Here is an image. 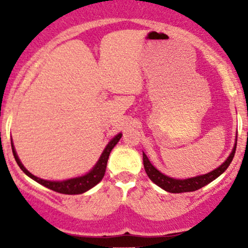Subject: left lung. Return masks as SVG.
I'll list each match as a JSON object with an SVG mask.
<instances>
[{"label": "left lung", "instance_id": "8db88e82", "mask_svg": "<svg viewBox=\"0 0 248 248\" xmlns=\"http://www.w3.org/2000/svg\"><path fill=\"white\" fill-rule=\"evenodd\" d=\"M235 148H237V143L233 147L232 153L230 154L229 157L226 158V161L221 164L220 167H218L217 169L212 170V171L205 173V175L196 176V177L186 178V179H176L171 178L169 176H166L164 173H162L156 169L155 167L150 163V161L148 160L147 155L143 153V166L144 170H146L148 177H149L156 186L162 187L163 190H166L168 192L172 193H181V192H191L196 191V190L201 189V187L205 186L206 184L211 183L212 181H215L216 178L223 173L225 170L229 168L230 164L234 157L235 154Z\"/></svg>", "mask_w": 248, "mask_h": 248}]
</instances>
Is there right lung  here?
<instances>
[{
  "mask_svg": "<svg viewBox=\"0 0 248 248\" xmlns=\"http://www.w3.org/2000/svg\"><path fill=\"white\" fill-rule=\"evenodd\" d=\"M122 134L119 133L118 135L114 136L106 146V148L102 152L99 161L96 162V164L93 167V169L91 170L90 172H87L86 175L80 176V177H76V178H71V179H66V181H46V179H42L37 176L32 175V173L28 171L25 169L22 162L19 161L18 156H17L15 147H14L13 141H11V148H13V154L14 157L18 164V167L23 170V172L25 175L29 176L30 178H32L33 181H36L37 183L42 184V186H46L47 189L53 190V191L59 192V193H64V195H79V193L86 192L87 190L92 189L93 186H96L99 182L104 178L105 176V171H106V167H107V161L108 157H109V154L112 152L113 148L115 147V144L118 143L119 140L121 139Z\"/></svg>",
  "mask_w": 248,
  "mask_h": 248,
  "instance_id": "1",
  "label": "right lung"
}]
</instances>
